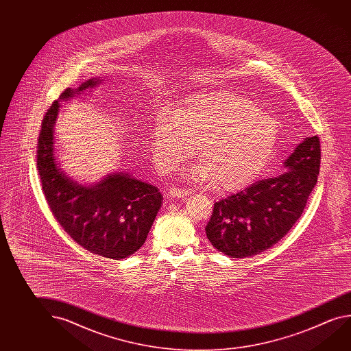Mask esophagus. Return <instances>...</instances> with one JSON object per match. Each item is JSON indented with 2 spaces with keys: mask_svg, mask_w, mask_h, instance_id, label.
Returning a JSON list of instances; mask_svg holds the SVG:
<instances>
[{
  "mask_svg": "<svg viewBox=\"0 0 351 351\" xmlns=\"http://www.w3.org/2000/svg\"><path fill=\"white\" fill-rule=\"evenodd\" d=\"M169 195H171V197H178V198H184L186 195H190V192L187 190H182V189H178V187H170V190H169Z\"/></svg>",
  "mask_w": 351,
  "mask_h": 351,
  "instance_id": "34e87169",
  "label": "esophagus"
}]
</instances>
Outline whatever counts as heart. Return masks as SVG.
Listing matches in <instances>:
<instances>
[{
  "label": "heart",
  "instance_id": "1",
  "mask_svg": "<svg viewBox=\"0 0 351 351\" xmlns=\"http://www.w3.org/2000/svg\"><path fill=\"white\" fill-rule=\"evenodd\" d=\"M280 130L251 99L235 93L195 94L175 117H156L152 144L156 164L167 171L191 160L195 148L201 164L187 176L198 184H219L237 192L253 184L274 156Z\"/></svg>",
  "mask_w": 351,
  "mask_h": 351
}]
</instances>
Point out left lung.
<instances>
[{
	"mask_svg": "<svg viewBox=\"0 0 351 351\" xmlns=\"http://www.w3.org/2000/svg\"><path fill=\"white\" fill-rule=\"evenodd\" d=\"M319 165V138L306 137L284 161L285 173L215 202L206 226L213 247L231 258H245L274 246L304 212Z\"/></svg>",
	"mask_w": 351,
	"mask_h": 351,
	"instance_id": "8db88e82",
	"label": "left lung"
}]
</instances>
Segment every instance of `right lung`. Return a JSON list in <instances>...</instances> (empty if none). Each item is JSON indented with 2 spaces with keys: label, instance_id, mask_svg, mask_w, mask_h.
Masks as SVG:
<instances>
[{
  "label": "right lung",
  "instance_id": "right-lung-1",
  "mask_svg": "<svg viewBox=\"0 0 351 351\" xmlns=\"http://www.w3.org/2000/svg\"><path fill=\"white\" fill-rule=\"evenodd\" d=\"M90 78L77 89L67 88L43 119L36 165L47 204L64 230L80 246L105 258H126L142 247L162 203L156 186L126 173L108 175L98 184H78L55 156V122L60 100H69L98 86Z\"/></svg>",
  "mask_w": 351,
  "mask_h": 351
}]
</instances>
